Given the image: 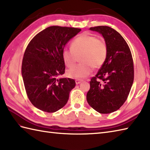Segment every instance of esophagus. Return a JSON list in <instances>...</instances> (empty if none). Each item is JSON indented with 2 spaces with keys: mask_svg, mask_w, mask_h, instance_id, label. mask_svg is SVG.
<instances>
[{
  "mask_svg": "<svg viewBox=\"0 0 150 150\" xmlns=\"http://www.w3.org/2000/svg\"><path fill=\"white\" fill-rule=\"evenodd\" d=\"M82 82V79H76V80H75V82H76V84H80L81 82Z\"/></svg>",
  "mask_w": 150,
  "mask_h": 150,
  "instance_id": "1",
  "label": "esophagus"
}]
</instances>
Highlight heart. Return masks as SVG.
<instances>
[{
	"instance_id": "heart-1",
	"label": "heart",
	"mask_w": 150,
	"mask_h": 150,
	"mask_svg": "<svg viewBox=\"0 0 150 150\" xmlns=\"http://www.w3.org/2000/svg\"><path fill=\"white\" fill-rule=\"evenodd\" d=\"M80 56L81 64L73 66L66 72L67 76L72 79L87 77L93 68L103 66L108 56V47L103 38L90 33H82L72 41L71 49H64L62 59L64 64L71 68L75 64L77 57Z\"/></svg>"
}]
</instances>
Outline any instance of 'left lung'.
Segmentation results:
<instances>
[{
	"label": "left lung",
	"instance_id": "8db88e82",
	"mask_svg": "<svg viewBox=\"0 0 150 150\" xmlns=\"http://www.w3.org/2000/svg\"><path fill=\"white\" fill-rule=\"evenodd\" d=\"M102 34L108 47V56L97 75L91 79L86 95L90 106L100 113H110L122 106L134 79L131 51L122 35L109 26L91 27Z\"/></svg>",
	"mask_w": 150,
	"mask_h": 150
}]
</instances>
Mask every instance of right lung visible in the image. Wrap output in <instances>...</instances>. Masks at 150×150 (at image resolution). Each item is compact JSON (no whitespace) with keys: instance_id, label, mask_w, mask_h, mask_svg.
<instances>
[{"instance_id":"add662e5","label":"right lung","mask_w":150,"mask_h":150,"mask_svg":"<svg viewBox=\"0 0 150 150\" xmlns=\"http://www.w3.org/2000/svg\"><path fill=\"white\" fill-rule=\"evenodd\" d=\"M81 31L76 28L50 26L28 44L22 59V75L27 96L38 109L53 113L68 102L75 81L59 78L65 73L62 52L66 44Z\"/></svg>"}]
</instances>
